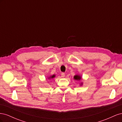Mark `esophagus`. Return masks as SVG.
I'll return each mask as SVG.
<instances>
[{"label": "esophagus", "instance_id": "1", "mask_svg": "<svg viewBox=\"0 0 122 122\" xmlns=\"http://www.w3.org/2000/svg\"><path fill=\"white\" fill-rule=\"evenodd\" d=\"M65 74L64 73H62L61 74V77H62V78H64V77H65Z\"/></svg>", "mask_w": 122, "mask_h": 122}]
</instances>
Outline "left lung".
<instances>
[{
    "instance_id": "1",
    "label": "left lung",
    "mask_w": 122,
    "mask_h": 122,
    "mask_svg": "<svg viewBox=\"0 0 122 122\" xmlns=\"http://www.w3.org/2000/svg\"><path fill=\"white\" fill-rule=\"evenodd\" d=\"M74 79L75 80H79L81 79V77L79 75H75L74 76Z\"/></svg>"
}]
</instances>
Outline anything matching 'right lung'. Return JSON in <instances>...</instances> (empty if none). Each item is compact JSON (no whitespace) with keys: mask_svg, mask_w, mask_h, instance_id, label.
I'll return each instance as SVG.
<instances>
[{"mask_svg":"<svg viewBox=\"0 0 122 122\" xmlns=\"http://www.w3.org/2000/svg\"><path fill=\"white\" fill-rule=\"evenodd\" d=\"M54 77H55V75H52V76H50V77H49V79H50V78H53Z\"/></svg>","mask_w":122,"mask_h":122,"instance_id":"1","label":"right lung"}]
</instances>
